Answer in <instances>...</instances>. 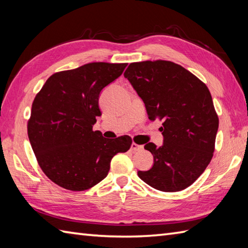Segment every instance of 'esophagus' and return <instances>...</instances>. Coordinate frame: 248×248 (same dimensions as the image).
<instances>
[{"label":"esophagus","instance_id":"esophagus-1","mask_svg":"<svg viewBox=\"0 0 248 248\" xmlns=\"http://www.w3.org/2000/svg\"><path fill=\"white\" fill-rule=\"evenodd\" d=\"M143 149V146L141 145H138L136 143H132V145H131V150L132 151H140Z\"/></svg>","mask_w":248,"mask_h":248}]
</instances>
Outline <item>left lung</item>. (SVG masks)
<instances>
[{
	"label": "left lung",
	"mask_w": 248,
	"mask_h": 248,
	"mask_svg": "<svg viewBox=\"0 0 248 248\" xmlns=\"http://www.w3.org/2000/svg\"><path fill=\"white\" fill-rule=\"evenodd\" d=\"M124 76L144 101L148 118L163 121V145H145L154 165L138 171L139 177L162 192L182 191L213 156L218 117L211 93L193 73L168 61L132 62Z\"/></svg>",
	"instance_id": "1"
}]
</instances>
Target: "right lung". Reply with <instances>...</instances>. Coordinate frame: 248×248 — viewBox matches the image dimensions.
<instances>
[{
    "mask_svg": "<svg viewBox=\"0 0 248 248\" xmlns=\"http://www.w3.org/2000/svg\"><path fill=\"white\" fill-rule=\"evenodd\" d=\"M128 64L89 62L52 75L31 104L28 134L41 170L51 181L70 191H85L108 176L110 160L130 149L124 135L104 139L93 131L101 116V91Z\"/></svg>",
    "mask_w": 248,
    "mask_h": 248,
    "instance_id": "add662e5",
    "label": "right lung"
}]
</instances>
